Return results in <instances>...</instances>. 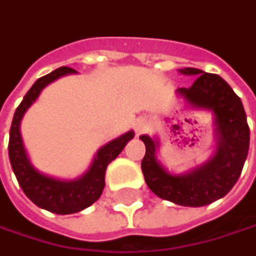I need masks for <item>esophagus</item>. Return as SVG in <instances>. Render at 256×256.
<instances>
[{
    "label": "esophagus",
    "mask_w": 256,
    "mask_h": 256,
    "mask_svg": "<svg viewBox=\"0 0 256 256\" xmlns=\"http://www.w3.org/2000/svg\"><path fill=\"white\" fill-rule=\"evenodd\" d=\"M134 130H136V133H144V132L146 130V123H145V120H138V123H136V126H134Z\"/></svg>",
    "instance_id": "obj_1"
}]
</instances>
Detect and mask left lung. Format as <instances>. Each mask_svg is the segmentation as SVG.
<instances>
[{"label":"left lung","instance_id":"1","mask_svg":"<svg viewBox=\"0 0 256 256\" xmlns=\"http://www.w3.org/2000/svg\"><path fill=\"white\" fill-rule=\"evenodd\" d=\"M179 72L197 77L191 87L178 88L176 94L190 108L212 112L215 152L185 174H172L157 158L158 139L142 134L145 156L140 168L156 196L179 206L200 208L222 198L237 182L249 151V126L240 98L224 78L197 68H182Z\"/></svg>","mask_w":256,"mask_h":256}]
</instances>
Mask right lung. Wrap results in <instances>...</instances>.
Segmentation results:
<instances>
[{
	"label": "right lung",
	"mask_w": 256,
	"mask_h": 256,
	"mask_svg": "<svg viewBox=\"0 0 256 256\" xmlns=\"http://www.w3.org/2000/svg\"><path fill=\"white\" fill-rule=\"evenodd\" d=\"M76 72L77 71L72 68L60 66L53 72L38 78L25 94L20 105L18 106L10 128L8 157L19 185L22 186L26 197L34 204L58 215L77 214L80 210L92 206L100 197L105 186L106 166L117 158V156L123 151L126 144L134 136V132L128 130V133L118 136L117 139L99 148L88 170L82 174L80 178L71 180L44 175L32 166L22 140L20 122L28 108L36 100V98L40 96L46 86L56 81L58 78Z\"/></svg>",
	"instance_id": "add662e5"
}]
</instances>
